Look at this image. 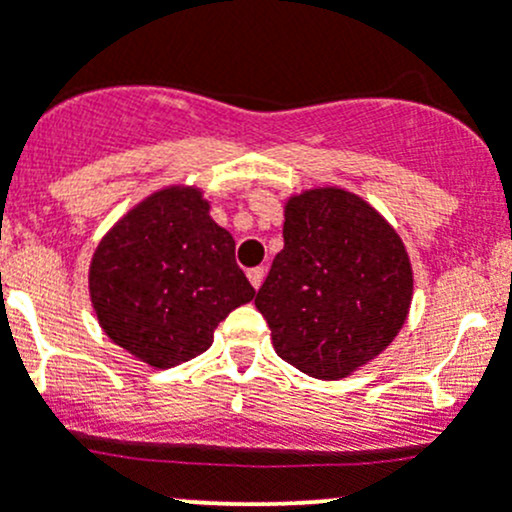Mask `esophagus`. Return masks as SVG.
<instances>
[{
	"label": "esophagus",
	"mask_w": 512,
	"mask_h": 512,
	"mask_svg": "<svg viewBox=\"0 0 512 512\" xmlns=\"http://www.w3.org/2000/svg\"><path fill=\"white\" fill-rule=\"evenodd\" d=\"M247 280H250L252 287L260 289L262 282H265V267H252V270L247 272Z\"/></svg>",
	"instance_id": "esophagus-1"
}]
</instances>
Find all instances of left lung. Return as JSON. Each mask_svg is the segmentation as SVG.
Returning a JSON list of instances; mask_svg holds the SVG:
<instances>
[{"label":"left lung","mask_w":512,"mask_h":512,"mask_svg":"<svg viewBox=\"0 0 512 512\" xmlns=\"http://www.w3.org/2000/svg\"><path fill=\"white\" fill-rule=\"evenodd\" d=\"M282 235L255 307L277 356L314 379H344L404 327L414 299L409 252L379 210L337 185L289 195Z\"/></svg>","instance_id":"1"}]
</instances>
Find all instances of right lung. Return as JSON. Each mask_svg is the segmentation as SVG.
Masks as SVG:
<instances>
[{"label": "right lung", "mask_w": 512, "mask_h": 512, "mask_svg": "<svg viewBox=\"0 0 512 512\" xmlns=\"http://www.w3.org/2000/svg\"><path fill=\"white\" fill-rule=\"evenodd\" d=\"M89 294L113 344L170 369L213 344L215 327L255 297L235 240L195 185H168L133 205L98 242Z\"/></svg>", "instance_id": "add662e5"}]
</instances>
